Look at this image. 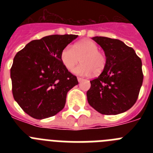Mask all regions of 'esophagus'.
Masks as SVG:
<instances>
[{
  "mask_svg": "<svg viewBox=\"0 0 153 153\" xmlns=\"http://www.w3.org/2000/svg\"><path fill=\"white\" fill-rule=\"evenodd\" d=\"M77 80L79 81V82H81L82 80H83V78L82 77H77Z\"/></svg>",
  "mask_w": 153,
  "mask_h": 153,
  "instance_id": "34e87169",
  "label": "esophagus"
}]
</instances>
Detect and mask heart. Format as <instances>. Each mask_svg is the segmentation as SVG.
Segmentation results:
<instances>
[{
    "label": "heart",
    "mask_w": 153,
    "mask_h": 153,
    "mask_svg": "<svg viewBox=\"0 0 153 153\" xmlns=\"http://www.w3.org/2000/svg\"><path fill=\"white\" fill-rule=\"evenodd\" d=\"M81 64L76 67L74 73L78 75L88 76L92 73L97 75L103 71L106 65V57L103 53L99 51V47L93 41L84 40L76 43L74 47L67 45L60 52V60L66 69L73 70L79 63Z\"/></svg>",
    "instance_id": "heart-1"
}]
</instances>
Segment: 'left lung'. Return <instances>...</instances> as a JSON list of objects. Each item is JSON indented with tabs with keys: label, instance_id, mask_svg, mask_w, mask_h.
Segmentation results:
<instances>
[{
	"label": "left lung",
	"instance_id": "8db88e82",
	"mask_svg": "<svg viewBox=\"0 0 153 153\" xmlns=\"http://www.w3.org/2000/svg\"><path fill=\"white\" fill-rule=\"evenodd\" d=\"M102 48L106 65L98 77L90 81L86 93L89 104L103 115H117L136 102L143 84L142 60L132 47L117 39L94 36Z\"/></svg>",
	"mask_w": 153,
	"mask_h": 153
}]
</instances>
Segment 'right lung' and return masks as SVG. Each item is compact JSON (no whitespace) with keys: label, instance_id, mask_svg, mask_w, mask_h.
<instances>
[{"label":"right lung","instance_id":"1","mask_svg":"<svg viewBox=\"0 0 153 153\" xmlns=\"http://www.w3.org/2000/svg\"><path fill=\"white\" fill-rule=\"evenodd\" d=\"M78 35H50L28 43L10 68L13 98L27 114L43 120L61 111L67 94L78 84L60 60L63 47Z\"/></svg>","mask_w":153,"mask_h":153}]
</instances>
